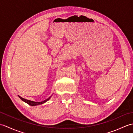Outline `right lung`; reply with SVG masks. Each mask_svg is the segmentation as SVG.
I'll return each instance as SVG.
<instances>
[{
	"label": "right lung",
	"instance_id": "obj_1",
	"mask_svg": "<svg viewBox=\"0 0 133 133\" xmlns=\"http://www.w3.org/2000/svg\"><path fill=\"white\" fill-rule=\"evenodd\" d=\"M51 95V96H52ZM51 96H50V97L49 98L46 99V100H44L43 101H42V102H34V101H30V100H28V99H24V98H22L21 97H20V96L18 95V97L21 98V99H22V101H23V102H24L27 103V104H29V105L30 106H37V105H40V104H43L44 103H46V102H47L48 101H49L50 98L51 97Z\"/></svg>",
	"mask_w": 133,
	"mask_h": 133
}]
</instances>
